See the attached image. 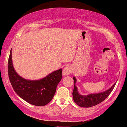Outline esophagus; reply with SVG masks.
Instances as JSON below:
<instances>
[{
	"mask_svg": "<svg viewBox=\"0 0 127 127\" xmlns=\"http://www.w3.org/2000/svg\"><path fill=\"white\" fill-rule=\"evenodd\" d=\"M71 72V68L70 66H67L66 67H65L63 69V71H62V74H63V75L64 76H66V75H69Z\"/></svg>",
	"mask_w": 127,
	"mask_h": 127,
	"instance_id": "esophagus-1",
	"label": "esophagus"
}]
</instances>
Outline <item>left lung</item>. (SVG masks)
I'll return each instance as SVG.
<instances>
[{
  "label": "left lung",
  "mask_w": 127,
  "mask_h": 127,
  "mask_svg": "<svg viewBox=\"0 0 127 127\" xmlns=\"http://www.w3.org/2000/svg\"><path fill=\"white\" fill-rule=\"evenodd\" d=\"M74 79V90L72 92V96L74 102L78 106L82 107H91L96 106L98 104L103 101L109 96L110 94L112 92L113 89L115 88L116 83L109 88L108 90L104 92H100L98 94H91L87 95H82L79 93L77 90V88L75 86L77 80L75 77H73Z\"/></svg>",
  "instance_id": "8db88e82"
}]
</instances>
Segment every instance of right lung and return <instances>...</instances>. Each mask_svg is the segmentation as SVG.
Returning <instances> with one entry per match:
<instances>
[{
    "mask_svg": "<svg viewBox=\"0 0 127 127\" xmlns=\"http://www.w3.org/2000/svg\"><path fill=\"white\" fill-rule=\"evenodd\" d=\"M11 50L8 59V76L14 90L28 103L36 106L47 104L53 98L57 86L62 79V69L53 71L40 80L23 79L14 69Z\"/></svg>",
    "mask_w": 127,
    "mask_h": 127,
    "instance_id": "1",
    "label": "right lung"
}]
</instances>
